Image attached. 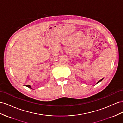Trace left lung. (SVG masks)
<instances>
[{"label": "left lung", "mask_w": 123, "mask_h": 123, "mask_svg": "<svg viewBox=\"0 0 123 123\" xmlns=\"http://www.w3.org/2000/svg\"><path fill=\"white\" fill-rule=\"evenodd\" d=\"M103 79H104V78H102V79H100V80H99V81H98V82H97V83H96V84H97V83H99V82H101V81H102V80H103Z\"/></svg>", "instance_id": "left-lung-1"}]
</instances>
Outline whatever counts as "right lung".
<instances>
[{
	"mask_svg": "<svg viewBox=\"0 0 123 123\" xmlns=\"http://www.w3.org/2000/svg\"><path fill=\"white\" fill-rule=\"evenodd\" d=\"M26 86H27V87H29V88H30V89H32V87H31V86H30V85H26Z\"/></svg>",
	"mask_w": 123,
	"mask_h": 123,
	"instance_id": "add662e5",
	"label": "right lung"
}]
</instances>
